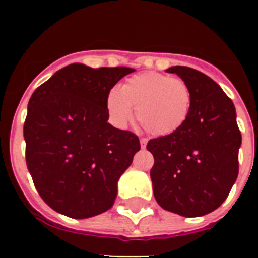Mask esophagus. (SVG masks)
<instances>
[{
    "label": "esophagus",
    "instance_id": "obj_1",
    "mask_svg": "<svg viewBox=\"0 0 258 258\" xmlns=\"http://www.w3.org/2000/svg\"><path fill=\"white\" fill-rule=\"evenodd\" d=\"M140 142H141V147H142V149H146V146H147V140H146V138H141Z\"/></svg>",
    "mask_w": 258,
    "mask_h": 258
}]
</instances>
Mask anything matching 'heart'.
Listing matches in <instances>:
<instances>
[{"instance_id":"obj_1","label":"heart","mask_w":258,"mask_h":258,"mask_svg":"<svg viewBox=\"0 0 258 258\" xmlns=\"http://www.w3.org/2000/svg\"><path fill=\"white\" fill-rule=\"evenodd\" d=\"M192 104V92L183 80L156 71L134 75L120 90H109L106 98L107 111L115 126H126L133 118V107H137L138 121L155 136H170L182 129Z\"/></svg>"}]
</instances>
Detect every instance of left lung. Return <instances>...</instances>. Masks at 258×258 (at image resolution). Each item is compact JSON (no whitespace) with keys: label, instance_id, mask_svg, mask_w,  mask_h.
I'll use <instances>...</instances> for the list:
<instances>
[{"label":"left lung","instance_id":"1","mask_svg":"<svg viewBox=\"0 0 258 258\" xmlns=\"http://www.w3.org/2000/svg\"><path fill=\"white\" fill-rule=\"evenodd\" d=\"M166 72L190 86L194 104L182 129L147 143L155 159L152 188L165 211L199 217L225 202L238 177L241 134L235 107L220 85L199 71L174 66Z\"/></svg>","mask_w":258,"mask_h":258}]
</instances>
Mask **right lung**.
<instances>
[{
    "label": "right lung",
    "mask_w": 258,
    "mask_h": 258,
    "mask_svg": "<svg viewBox=\"0 0 258 258\" xmlns=\"http://www.w3.org/2000/svg\"><path fill=\"white\" fill-rule=\"evenodd\" d=\"M136 70L74 63L36 89L24 121L26 161L50 208L88 218L113 206L117 181L140 151L138 137L107 122L106 98Z\"/></svg>",
    "instance_id": "obj_1"
}]
</instances>
